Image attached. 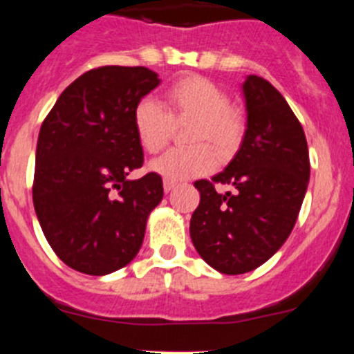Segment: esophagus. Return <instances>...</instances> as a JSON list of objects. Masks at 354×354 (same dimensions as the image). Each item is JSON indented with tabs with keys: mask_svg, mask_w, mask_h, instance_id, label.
I'll list each match as a JSON object with an SVG mask.
<instances>
[{
	"mask_svg": "<svg viewBox=\"0 0 354 354\" xmlns=\"http://www.w3.org/2000/svg\"><path fill=\"white\" fill-rule=\"evenodd\" d=\"M175 186H177V183H174V180H167V179H165V183H162V187H165V193H170L171 189H175Z\"/></svg>",
	"mask_w": 354,
	"mask_h": 354,
	"instance_id": "obj_1",
	"label": "esophagus"
}]
</instances>
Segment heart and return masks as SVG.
<instances>
[{"instance_id": "obj_1", "label": "heart", "mask_w": 354, "mask_h": 354, "mask_svg": "<svg viewBox=\"0 0 354 354\" xmlns=\"http://www.w3.org/2000/svg\"><path fill=\"white\" fill-rule=\"evenodd\" d=\"M186 138L189 147L168 150L150 162L152 171L167 180H186L207 174L239 150L246 133L245 115L230 104L227 92L211 80L186 74L165 90L162 106L154 99H142L133 109V129L142 149L161 152L170 142L174 124L189 122Z\"/></svg>"}]
</instances>
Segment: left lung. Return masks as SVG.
I'll return each instance as SVG.
<instances>
[{
    "mask_svg": "<svg viewBox=\"0 0 354 354\" xmlns=\"http://www.w3.org/2000/svg\"><path fill=\"white\" fill-rule=\"evenodd\" d=\"M246 133L221 174L196 180L200 204L189 234L200 257L223 274L264 264L286 243L298 220L310 179L305 133L283 95L270 81L243 83ZM216 183L232 192L218 194Z\"/></svg>",
    "mask_w": 354,
    "mask_h": 354,
    "instance_id": "8db88e82",
    "label": "left lung"
}]
</instances>
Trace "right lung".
I'll list each match as a JSON object with an SVG mask.
<instances>
[{
  "instance_id": "obj_1",
  "label": "right lung",
  "mask_w": 354,
  "mask_h": 354,
  "mask_svg": "<svg viewBox=\"0 0 354 354\" xmlns=\"http://www.w3.org/2000/svg\"><path fill=\"white\" fill-rule=\"evenodd\" d=\"M159 83L147 67L92 68L68 84L42 122L33 205L51 248L80 273H113L142 248L162 179L156 171L127 179L143 165L133 109Z\"/></svg>"
}]
</instances>
